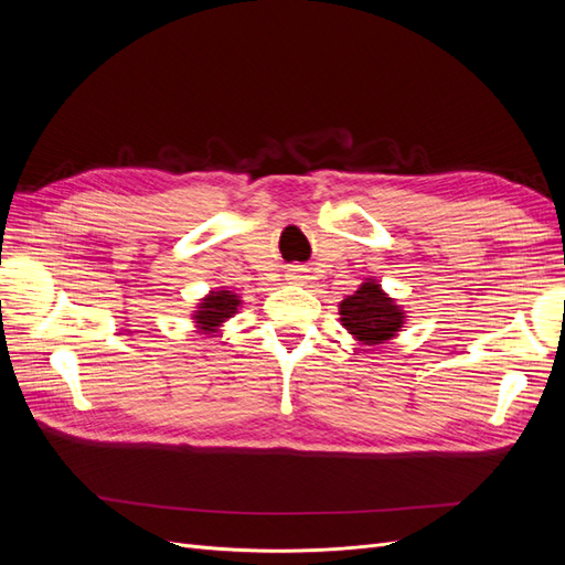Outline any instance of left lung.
Instances as JSON below:
<instances>
[{
  "instance_id": "obj_1",
  "label": "left lung",
  "mask_w": 565,
  "mask_h": 565,
  "mask_svg": "<svg viewBox=\"0 0 565 565\" xmlns=\"http://www.w3.org/2000/svg\"><path fill=\"white\" fill-rule=\"evenodd\" d=\"M341 324L365 344H384L403 328L401 306L393 303L377 282H363L355 295L339 303Z\"/></svg>"
}]
</instances>
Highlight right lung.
<instances>
[{
  "label": "right lung",
  "mask_w": 565,
  "mask_h": 565,
  "mask_svg": "<svg viewBox=\"0 0 565 565\" xmlns=\"http://www.w3.org/2000/svg\"><path fill=\"white\" fill-rule=\"evenodd\" d=\"M237 306H241V299L231 295L228 289L212 292L207 299H202L200 311H195V322L204 332H216L218 324L237 311Z\"/></svg>",
  "instance_id": "obj_1"
}]
</instances>
